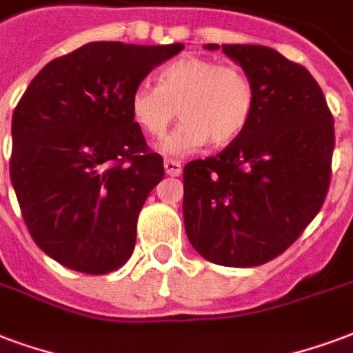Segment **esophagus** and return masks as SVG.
I'll return each mask as SVG.
<instances>
[{
  "label": "esophagus",
  "mask_w": 353,
  "mask_h": 353,
  "mask_svg": "<svg viewBox=\"0 0 353 353\" xmlns=\"http://www.w3.org/2000/svg\"><path fill=\"white\" fill-rule=\"evenodd\" d=\"M163 167H165V173L169 176H179L182 173V165H180V161L176 160H165L163 161Z\"/></svg>",
  "instance_id": "34e87169"
}]
</instances>
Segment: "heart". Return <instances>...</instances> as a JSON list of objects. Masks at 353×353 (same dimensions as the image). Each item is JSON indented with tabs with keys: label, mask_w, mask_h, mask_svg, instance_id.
I'll return each instance as SVG.
<instances>
[{
	"label": "heart",
	"mask_w": 353,
	"mask_h": 353,
	"mask_svg": "<svg viewBox=\"0 0 353 353\" xmlns=\"http://www.w3.org/2000/svg\"><path fill=\"white\" fill-rule=\"evenodd\" d=\"M256 89L240 66H221L197 55L171 61L158 74L156 87L139 85L130 97V115L147 136H165L176 115L179 124L161 150L192 154L206 143L229 145L248 130L255 115Z\"/></svg>",
	"instance_id": "obj_1"
}]
</instances>
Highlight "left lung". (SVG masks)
<instances>
[{
	"instance_id": "8db88e82",
	"label": "left lung",
	"mask_w": 353,
	"mask_h": 353,
	"mask_svg": "<svg viewBox=\"0 0 353 353\" xmlns=\"http://www.w3.org/2000/svg\"><path fill=\"white\" fill-rule=\"evenodd\" d=\"M221 52L253 81L255 115L219 154L186 163L184 225L206 261L261 266L292 245L324 205L333 117L305 66L259 44H221Z\"/></svg>"
}]
</instances>
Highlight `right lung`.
Listing matches in <instances>:
<instances>
[{
  "mask_svg": "<svg viewBox=\"0 0 353 353\" xmlns=\"http://www.w3.org/2000/svg\"><path fill=\"white\" fill-rule=\"evenodd\" d=\"M182 50L89 42L50 61L20 98L10 182L31 238L63 266L102 275L132 255L163 160L148 150L130 97Z\"/></svg>",
  "mask_w": 353,
  "mask_h": 353,
  "instance_id": "right-lung-1",
  "label": "right lung"
}]
</instances>
